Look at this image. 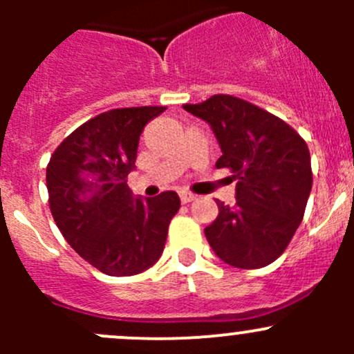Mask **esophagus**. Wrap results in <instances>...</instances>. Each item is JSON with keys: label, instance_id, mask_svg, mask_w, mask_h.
<instances>
[{"label": "esophagus", "instance_id": "34e87169", "mask_svg": "<svg viewBox=\"0 0 354 354\" xmlns=\"http://www.w3.org/2000/svg\"><path fill=\"white\" fill-rule=\"evenodd\" d=\"M180 198H181V202H183V203H188V202H192V200H195L197 197H195L194 194H190V192H180Z\"/></svg>", "mask_w": 354, "mask_h": 354}]
</instances>
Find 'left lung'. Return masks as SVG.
Instances as JSON below:
<instances>
[{
	"label": "left lung",
	"mask_w": 354,
	"mask_h": 354,
	"mask_svg": "<svg viewBox=\"0 0 354 354\" xmlns=\"http://www.w3.org/2000/svg\"><path fill=\"white\" fill-rule=\"evenodd\" d=\"M185 109L210 124L221 147L216 167L238 178L236 205L217 200L205 227L214 253L240 269H260L286 250L312 192L305 140L274 114L233 95H212Z\"/></svg>",
	"instance_id": "1"
}]
</instances>
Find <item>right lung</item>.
Segmentation results:
<instances>
[{
	"label": "right lung",
	"instance_id": "right-lung-1",
	"mask_svg": "<svg viewBox=\"0 0 354 354\" xmlns=\"http://www.w3.org/2000/svg\"><path fill=\"white\" fill-rule=\"evenodd\" d=\"M164 111L144 106L99 114L68 135L46 169L56 226L82 259L108 276H135L154 266L180 209L176 192L142 198L127 185L145 124Z\"/></svg>",
	"mask_w": 354,
	"mask_h": 354
}]
</instances>
